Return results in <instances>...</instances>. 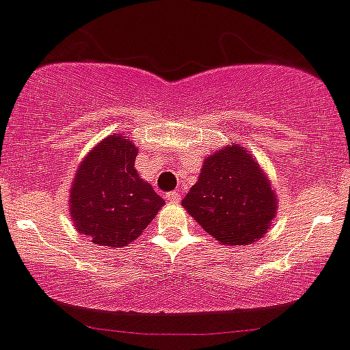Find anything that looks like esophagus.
Masks as SVG:
<instances>
[{"mask_svg": "<svg viewBox=\"0 0 350 350\" xmlns=\"http://www.w3.org/2000/svg\"><path fill=\"white\" fill-rule=\"evenodd\" d=\"M165 197H167V200H169V202H172V204H176V202H179V200H181V193L176 192V190H174V192H169Z\"/></svg>", "mask_w": 350, "mask_h": 350, "instance_id": "1", "label": "esophagus"}]
</instances>
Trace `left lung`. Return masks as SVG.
<instances>
[{"label": "left lung", "mask_w": 350, "mask_h": 350, "mask_svg": "<svg viewBox=\"0 0 350 350\" xmlns=\"http://www.w3.org/2000/svg\"><path fill=\"white\" fill-rule=\"evenodd\" d=\"M181 206L220 245L245 247L269 230L278 199L254 154L230 142L204 158Z\"/></svg>", "instance_id": "8db88e82"}]
</instances>
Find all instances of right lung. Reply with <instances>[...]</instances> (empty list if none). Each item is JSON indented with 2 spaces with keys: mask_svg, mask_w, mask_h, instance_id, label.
<instances>
[{
  "mask_svg": "<svg viewBox=\"0 0 350 350\" xmlns=\"http://www.w3.org/2000/svg\"><path fill=\"white\" fill-rule=\"evenodd\" d=\"M137 146L112 133L88 151L70 185V218L98 247L121 248L144 232L165 200L135 169Z\"/></svg>",
  "mask_w": 350,
  "mask_h": 350,
  "instance_id": "1",
  "label": "right lung"
}]
</instances>
